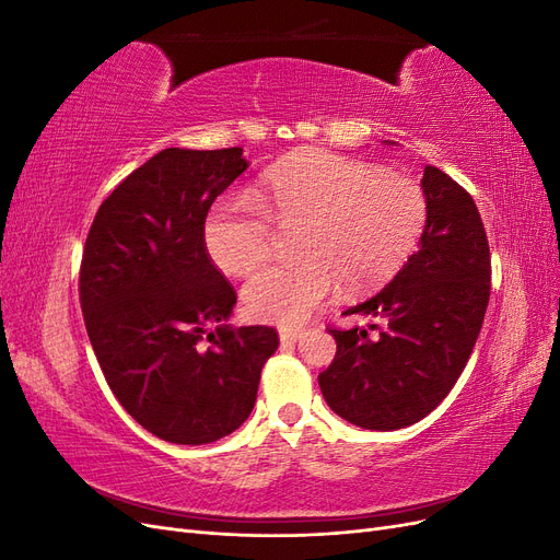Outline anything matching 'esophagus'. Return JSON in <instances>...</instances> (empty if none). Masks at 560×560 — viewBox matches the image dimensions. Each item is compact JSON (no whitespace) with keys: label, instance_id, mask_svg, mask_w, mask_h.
Returning a JSON list of instances; mask_svg holds the SVG:
<instances>
[{"label":"esophagus","instance_id":"esophagus-1","mask_svg":"<svg viewBox=\"0 0 560 560\" xmlns=\"http://www.w3.org/2000/svg\"><path fill=\"white\" fill-rule=\"evenodd\" d=\"M303 334H306V329L282 327V329H280V341H282V343H296Z\"/></svg>","mask_w":560,"mask_h":560}]
</instances>
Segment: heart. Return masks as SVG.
Masks as SVG:
<instances>
[{
	"mask_svg": "<svg viewBox=\"0 0 560 560\" xmlns=\"http://www.w3.org/2000/svg\"><path fill=\"white\" fill-rule=\"evenodd\" d=\"M428 219L420 186L397 173L329 151H306L264 175L249 196L219 200L206 222L212 261L249 273L276 249L278 230L294 231L296 259L268 266L243 290L257 322L294 327L343 280L366 287L389 278L416 249Z\"/></svg>",
	"mask_w": 560,
	"mask_h": 560,
	"instance_id": "1",
	"label": "heart"
}]
</instances>
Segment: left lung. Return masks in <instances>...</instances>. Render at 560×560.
I'll list each match as a JSON object with an SVG mask.
<instances>
[{
	"instance_id": "obj_1",
	"label": "left lung",
	"mask_w": 560,
	"mask_h": 560,
	"mask_svg": "<svg viewBox=\"0 0 560 560\" xmlns=\"http://www.w3.org/2000/svg\"><path fill=\"white\" fill-rule=\"evenodd\" d=\"M428 222L420 247L378 294L343 315L369 329L329 327L336 358L319 374L334 413L364 430L409 428L460 378L490 299V249L477 202L434 165L422 175Z\"/></svg>"
}]
</instances>
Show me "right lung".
I'll return each instance as SVG.
<instances>
[{
	"label": "right lung",
	"mask_w": 560,
	"mask_h": 560,
	"mask_svg": "<svg viewBox=\"0 0 560 560\" xmlns=\"http://www.w3.org/2000/svg\"><path fill=\"white\" fill-rule=\"evenodd\" d=\"M241 147L163 149L100 206L79 268V301L118 404L171 444H210L238 430L273 327H231L235 290L206 247V219L243 175ZM210 320H219L214 332Z\"/></svg>",
	"instance_id": "1"
}]
</instances>
